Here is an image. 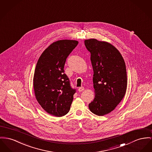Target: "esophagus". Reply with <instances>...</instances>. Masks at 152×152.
<instances>
[{
    "label": "esophagus",
    "instance_id": "obj_1",
    "mask_svg": "<svg viewBox=\"0 0 152 152\" xmlns=\"http://www.w3.org/2000/svg\"><path fill=\"white\" fill-rule=\"evenodd\" d=\"M84 90V88L83 87H80L78 88V91H82Z\"/></svg>",
    "mask_w": 152,
    "mask_h": 152
}]
</instances>
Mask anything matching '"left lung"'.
Listing matches in <instances>:
<instances>
[{"label": "left lung", "instance_id": "1", "mask_svg": "<svg viewBox=\"0 0 152 152\" xmlns=\"http://www.w3.org/2000/svg\"><path fill=\"white\" fill-rule=\"evenodd\" d=\"M91 52L93 69L94 99L89 104L90 111L98 116L112 111L124 97L127 85L124 61L112 44L96 39L85 40Z\"/></svg>", "mask_w": 152, "mask_h": 152}]
</instances>
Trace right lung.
<instances>
[{
  "instance_id": "1",
  "label": "right lung",
  "mask_w": 152,
  "mask_h": 152,
  "mask_svg": "<svg viewBox=\"0 0 152 152\" xmlns=\"http://www.w3.org/2000/svg\"><path fill=\"white\" fill-rule=\"evenodd\" d=\"M78 41L70 40L53 42L42 52L35 69L33 87L35 96L41 107L57 117L70 111L76 92L64 74L66 59Z\"/></svg>"
}]
</instances>
